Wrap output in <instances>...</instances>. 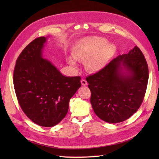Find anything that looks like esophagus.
<instances>
[{"mask_svg":"<svg viewBox=\"0 0 159 159\" xmlns=\"http://www.w3.org/2000/svg\"><path fill=\"white\" fill-rule=\"evenodd\" d=\"M81 84H82V85H87V84H88V82H87V81H86L85 80H81Z\"/></svg>","mask_w":159,"mask_h":159,"instance_id":"obj_1","label":"esophagus"}]
</instances>
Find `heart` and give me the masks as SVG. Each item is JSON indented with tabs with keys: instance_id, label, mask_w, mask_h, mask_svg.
Masks as SVG:
<instances>
[{
	"instance_id": "obj_1",
	"label": "heart",
	"mask_w": 159,
	"mask_h": 159,
	"mask_svg": "<svg viewBox=\"0 0 159 159\" xmlns=\"http://www.w3.org/2000/svg\"><path fill=\"white\" fill-rule=\"evenodd\" d=\"M117 48L102 37H89L80 40L73 49L74 58L78 61H87L86 67L91 72H98L107 65L114 56ZM69 64L76 66L74 59L68 60Z\"/></svg>"
}]
</instances>
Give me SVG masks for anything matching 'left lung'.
Instances as JSON below:
<instances>
[{
  "label": "left lung",
  "mask_w": 159,
  "mask_h": 159,
  "mask_svg": "<svg viewBox=\"0 0 159 159\" xmlns=\"http://www.w3.org/2000/svg\"><path fill=\"white\" fill-rule=\"evenodd\" d=\"M148 80L147 61L134 46L86 78L95 113L103 121L117 123L135 113L145 97Z\"/></svg>",
  "instance_id": "1"
}]
</instances>
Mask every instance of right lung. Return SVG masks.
Returning a JSON list of instances; mask_svg holds the SVG:
<instances>
[{"mask_svg": "<svg viewBox=\"0 0 159 159\" xmlns=\"http://www.w3.org/2000/svg\"><path fill=\"white\" fill-rule=\"evenodd\" d=\"M46 40L37 38L22 50L16 61L13 81L24 113L38 125L49 127L66 117L70 99L81 87V78L62 75L43 58Z\"/></svg>", "mask_w": 159, "mask_h": 159, "instance_id": "obj_1", "label": "right lung"}]
</instances>
